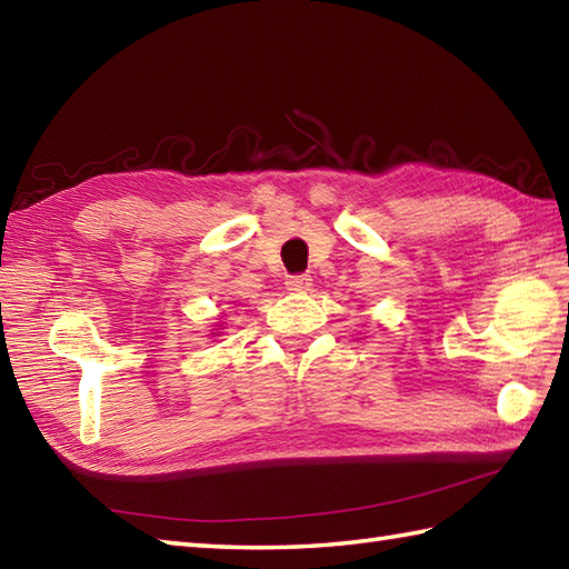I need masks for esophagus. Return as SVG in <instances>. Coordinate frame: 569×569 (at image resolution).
Wrapping results in <instances>:
<instances>
[{"instance_id": "esophagus-1", "label": "esophagus", "mask_w": 569, "mask_h": 569, "mask_svg": "<svg viewBox=\"0 0 569 569\" xmlns=\"http://www.w3.org/2000/svg\"><path fill=\"white\" fill-rule=\"evenodd\" d=\"M312 286V278L308 273H296V276H288L286 278V288L288 291H296V293H303L310 291Z\"/></svg>"}]
</instances>
